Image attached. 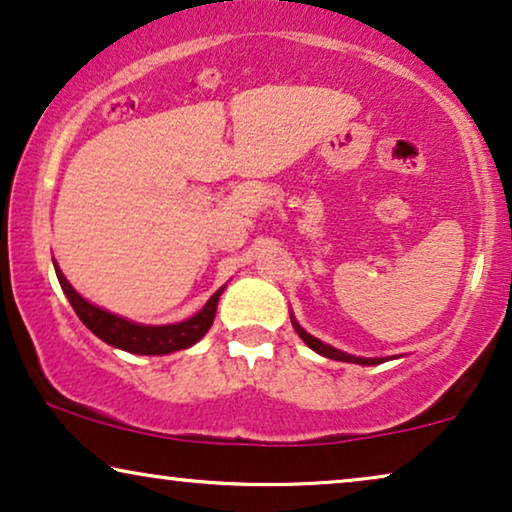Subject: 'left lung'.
<instances>
[{"instance_id": "obj_1", "label": "left lung", "mask_w": 512, "mask_h": 512, "mask_svg": "<svg viewBox=\"0 0 512 512\" xmlns=\"http://www.w3.org/2000/svg\"><path fill=\"white\" fill-rule=\"evenodd\" d=\"M291 321H293V328H296V333L300 335V338H303L305 345L310 347V349H314V352L321 354V356H328V359H333V361L359 363V366H377V363H384V361H387V359H363V356H352V354L340 352V349H335V347H331V345H326V342H321V340L314 338V335L307 333L305 328L300 326L298 321L293 319V317H291Z\"/></svg>"}]
</instances>
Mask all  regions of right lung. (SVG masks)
Segmentation results:
<instances>
[{"label":"right lung","mask_w":512,"mask_h":512,"mask_svg":"<svg viewBox=\"0 0 512 512\" xmlns=\"http://www.w3.org/2000/svg\"><path fill=\"white\" fill-rule=\"evenodd\" d=\"M53 265H55V275H58L62 291H65L67 300L72 303L74 312L79 314V319L86 324V328H90V331H93L100 340L107 342V345L118 347L130 354L156 356V354L179 352V349L195 345V342L209 331V326L214 324L219 296L223 293V289H226V286H221V289L207 300L205 307H202L198 314H193L191 319L179 321V324H167V326H144V324H135V321L118 317L114 312L102 310V307H97L93 303H88V300L81 298L79 293L74 291V286L67 282V277L62 275L58 263L53 261Z\"/></svg>","instance_id":"1"}]
</instances>
